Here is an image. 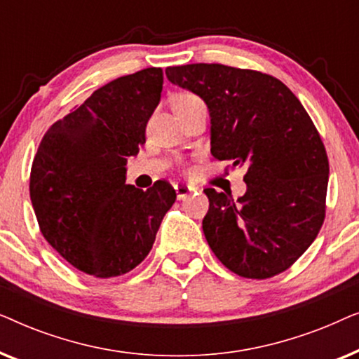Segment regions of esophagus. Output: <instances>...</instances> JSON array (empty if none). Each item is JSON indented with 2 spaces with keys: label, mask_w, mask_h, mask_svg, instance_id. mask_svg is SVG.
Instances as JSON below:
<instances>
[{
  "label": "esophagus",
  "mask_w": 359,
  "mask_h": 359,
  "mask_svg": "<svg viewBox=\"0 0 359 359\" xmlns=\"http://www.w3.org/2000/svg\"><path fill=\"white\" fill-rule=\"evenodd\" d=\"M175 191H176V198L181 201V199L188 198V196L191 194V191H193V188H191V186H186V184H176Z\"/></svg>",
  "instance_id": "esophagus-1"
}]
</instances>
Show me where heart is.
<instances>
[{"label": "heart", "mask_w": 359, "mask_h": 359, "mask_svg": "<svg viewBox=\"0 0 359 359\" xmlns=\"http://www.w3.org/2000/svg\"><path fill=\"white\" fill-rule=\"evenodd\" d=\"M194 100H198V97H196L194 95H189V93H183V95H178L175 97L173 104H176V102H188V101H194Z\"/></svg>", "instance_id": "heart-1"}]
</instances>
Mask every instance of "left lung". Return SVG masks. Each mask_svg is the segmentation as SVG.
Listing matches in <instances>:
<instances>
[{
  "label": "left lung",
  "mask_w": 359,
  "mask_h": 359,
  "mask_svg": "<svg viewBox=\"0 0 359 359\" xmlns=\"http://www.w3.org/2000/svg\"><path fill=\"white\" fill-rule=\"evenodd\" d=\"M166 78L208 104L210 154L247 166V193L204 189L203 230L230 271L266 279L286 271L325 219L328 158L307 111L278 78L220 63L168 67Z\"/></svg>",
  "instance_id": "1"
}]
</instances>
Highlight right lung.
I'll use <instances>...</instances> for the list:
<instances>
[{
    "mask_svg": "<svg viewBox=\"0 0 359 359\" xmlns=\"http://www.w3.org/2000/svg\"><path fill=\"white\" fill-rule=\"evenodd\" d=\"M163 70L112 80L46 132L31 168V201L43 238L80 271L129 273L154 247L176 199L166 181L126 184V165L145 144Z\"/></svg>",
    "mask_w": 359,
    "mask_h": 359,
    "instance_id": "1",
    "label": "right lung"
}]
</instances>
